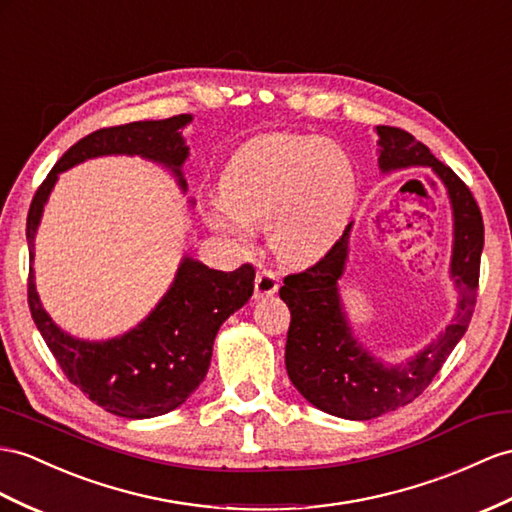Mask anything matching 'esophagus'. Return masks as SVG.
Segmentation results:
<instances>
[{"label": "esophagus", "mask_w": 512, "mask_h": 512, "mask_svg": "<svg viewBox=\"0 0 512 512\" xmlns=\"http://www.w3.org/2000/svg\"><path fill=\"white\" fill-rule=\"evenodd\" d=\"M277 290H279L277 272L261 268L255 277V296H272Z\"/></svg>", "instance_id": "esophagus-1"}]
</instances>
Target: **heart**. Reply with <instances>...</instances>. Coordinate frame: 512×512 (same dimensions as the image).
Segmentation results:
<instances>
[{
	"label": "heart",
	"instance_id": "b5f03b06",
	"mask_svg": "<svg viewBox=\"0 0 512 512\" xmlns=\"http://www.w3.org/2000/svg\"><path fill=\"white\" fill-rule=\"evenodd\" d=\"M212 225L244 240L266 227L281 261L307 266L342 238L357 205V170L344 149L313 136L248 140L220 177Z\"/></svg>",
	"mask_w": 512,
	"mask_h": 512
}]
</instances>
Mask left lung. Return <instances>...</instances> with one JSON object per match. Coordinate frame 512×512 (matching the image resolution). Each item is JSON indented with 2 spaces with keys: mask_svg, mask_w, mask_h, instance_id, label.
I'll list each match as a JSON object with an SVG mask.
<instances>
[{
  "mask_svg": "<svg viewBox=\"0 0 512 512\" xmlns=\"http://www.w3.org/2000/svg\"><path fill=\"white\" fill-rule=\"evenodd\" d=\"M378 166L383 173L428 166L448 190L454 214L450 274L458 290L452 324L428 348L400 365L374 359L346 322L337 281L344 274L350 227L318 264L287 274L279 296L290 307L292 322L285 344V368L294 387L316 409L344 419H374L413 402L465 335L476 307L484 225L474 194L450 166L439 162L409 131L378 125Z\"/></svg>",
  "mask_w": 512,
  "mask_h": 512,
  "instance_id": "8db88e82",
  "label": "left lung"
}]
</instances>
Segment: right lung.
Listing matches in <instances>:
<instances>
[{"mask_svg": "<svg viewBox=\"0 0 512 512\" xmlns=\"http://www.w3.org/2000/svg\"><path fill=\"white\" fill-rule=\"evenodd\" d=\"M190 121V114H179L164 121L103 127L75 142L49 170L32 199L25 225L30 259H34L38 222L58 175L90 157L142 155L173 170L181 190H186L181 166L188 157V147L181 138V127ZM253 287L255 268L251 264L222 272L183 257L160 305L136 329L108 342H84L60 331L36 294L32 266L28 305L36 329L75 387L108 413L144 419L177 409L203 383L220 324L248 303Z\"/></svg>", "mask_w": 512, "mask_h": 512, "instance_id": "obj_1", "label": "right lung"}]
</instances>
